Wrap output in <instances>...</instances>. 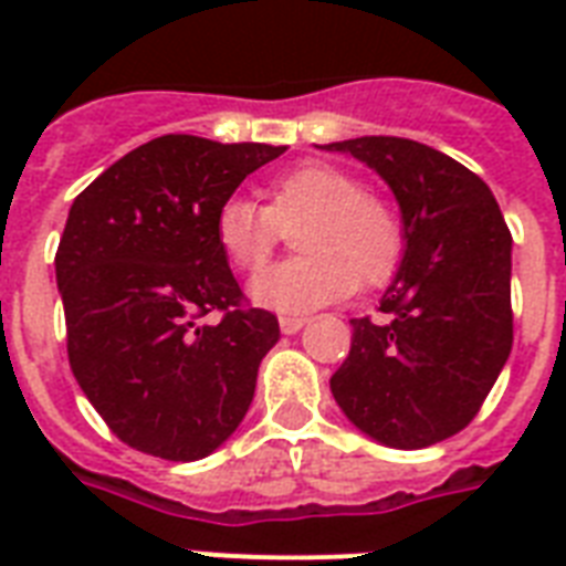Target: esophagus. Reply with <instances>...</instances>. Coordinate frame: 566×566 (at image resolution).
I'll return each mask as SVG.
<instances>
[{
	"label": "esophagus",
	"mask_w": 566,
	"mask_h": 566,
	"mask_svg": "<svg viewBox=\"0 0 566 566\" xmlns=\"http://www.w3.org/2000/svg\"><path fill=\"white\" fill-rule=\"evenodd\" d=\"M308 319L305 317H291V314H284V317H279V326H282L284 335H296L302 326H305Z\"/></svg>",
	"instance_id": "esophagus-1"
}]
</instances>
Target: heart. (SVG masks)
I'll return each mask as SVG.
<instances>
[{"label":"heart","instance_id":"heart-1","mask_svg":"<svg viewBox=\"0 0 566 566\" xmlns=\"http://www.w3.org/2000/svg\"><path fill=\"white\" fill-rule=\"evenodd\" d=\"M266 205L247 196L222 199L213 240L238 273L255 275L273 258L282 229L302 255L273 266L252 284V300L284 314L337 302L361 284L381 287L402 264V217L358 176L326 161L279 172L264 188Z\"/></svg>","mask_w":566,"mask_h":566}]
</instances>
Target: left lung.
Returning a JSON list of instances; mask_svg holds the SVG:
<instances>
[{"label": "left lung", "mask_w": 566, "mask_h": 566, "mask_svg": "<svg viewBox=\"0 0 566 566\" xmlns=\"http://www.w3.org/2000/svg\"><path fill=\"white\" fill-rule=\"evenodd\" d=\"M323 149L373 167L405 226L402 264L378 305L385 319H353L332 394L378 443L431 447L470 426L509 361L511 231L491 188L431 146L378 135Z\"/></svg>", "instance_id": "1"}]
</instances>
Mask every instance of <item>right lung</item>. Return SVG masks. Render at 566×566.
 Returning a JSON list of instances; mask_svg holds the SVG:
<instances>
[{
  "instance_id": "1",
  "label": "right lung",
  "mask_w": 566,
  "mask_h": 566,
  "mask_svg": "<svg viewBox=\"0 0 566 566\" xmlns=\"http://www.w3.org/2000/svg\"><path fill=\"white\" fill-rule=\"evenodd\" d=\"M284 146L164 135L75 196L55 279L70 367L123 443L199 461L255 396L279 319L249 308L213 240V213ZM208 313L221 317L213 324Z\"/></svg>"
}]
</instances>
